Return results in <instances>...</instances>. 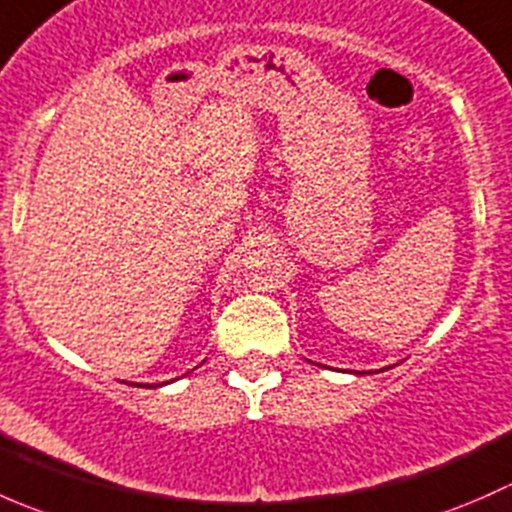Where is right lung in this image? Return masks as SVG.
Returning <instances> with one entry per match:
<instances>
[{"label": "right lung", "instance_id": "add662e5", "mask_svg": "<svg viewBox=\"0 0 512 512\" xmlns=\"http://www.w3.org/2000/svg\"><path fill=\"white\" fill-rule=\"evenodd\" d=\"M165 384H168V381H165Z\"/></svg>", "mask_w": 512, "mask_h": 512}]
</instances>
